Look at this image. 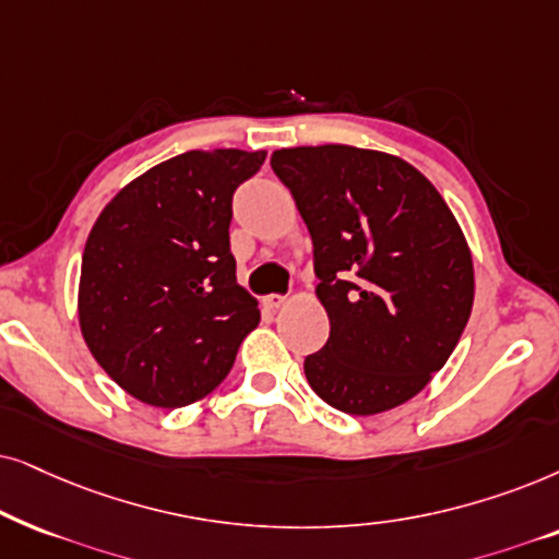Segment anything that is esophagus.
<instances>
[{
	"mask_svg": "<svg viewBox=\"0 0 559 559\" xmlns=\"http://www.w3.org/2000/svg\"><path fill=\"white\" fill-rule=\"evenodd\" d=\"M284 304H286V296H281V294H271V296H265V299H263V307L271 309V311L281 309Z\"/></svg>",
	"mask_w": 559,
	"mask_h": 559,
	"instance_id": "esophagus-1",
	"label": "esophagus"
}]
</instances>
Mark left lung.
<instances>
[{"label": "left lung", "instance_id": "left-lung-1", "mask_svg": "<svg viewBox=\"0 0 559 559\" xmlns=\"http://www.w3.org/2000/svg\"><path fill=\"white\" fill-rule=\"evenodd\" d=\"M271 166L314 242L330 340L304 360L314 393L370 416L414 399L460 342L473 258L440 191L396 155L284 147Z\"/></svg>", "mask_w": 559, "mask_h": 559}]
</instances>
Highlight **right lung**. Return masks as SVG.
Segmentation results:
<instances>
[{"label": "right lung", "instance_id": "obj_1", "mask_svg": "<svg viewBox=\"0 0 559 559\" xmlns=\"http://www.w3.org/2000/svg\"><path fill=\"white\" fill-rule=\"evenodd\" d=\"M265 153L189 151L124 186L88 233L79 322L107 376L178 408L225 381L260 322L229 252L233 193Z\"/></svg>", "mask_w": 559, "mask_h": 559}]
</instances>
